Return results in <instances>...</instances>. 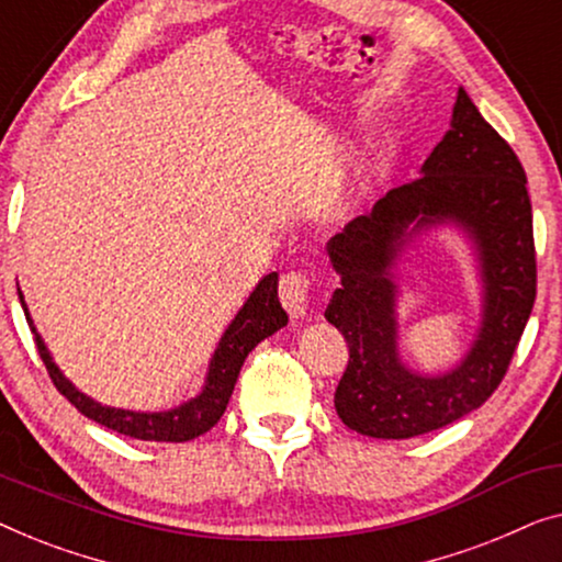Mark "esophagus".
I'll return each mask as SVG.
<instances>
[{"label":"esophagus","instance_id":"34e87169","mask_svg":"<svg viewBox=\"0 0 562 562\" xmlns=\"http://www.w3.org/2000/svg\"><path fill=\"white\" fill-rule=\"evenodd\" d=\"M307 295H311V278L305 272H284L280 278V300L292 318H303Z\"/></svg>","mask_w":562,"mask_h":562}]
</instances>
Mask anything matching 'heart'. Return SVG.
<instances>
[{
    "mask_svg": "<svg viewBox=\"0 0 562 562\" xmlns=\"http://www.w3.org/2000/svg\"><path fill=\"white\" fill-rule=\"evenodd\" d=\"M326 205L330 211H336V209H341V195L338 193H334V195H328V201H326Z\"/></svg>",
    "mask_w": 562,
    "mask_h": 562,
    "instance_id": "b5f03b06",
    "label": "heart"
}]
</instances>
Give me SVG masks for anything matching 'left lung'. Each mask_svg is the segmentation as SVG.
<instances>
[{
  "instance_id": "left-lung-1",
  "label": "left lung",
  "mask_w": 562,
  "mask_h": 562,
  "mask_svg": "<svg viewBox=\"0 0 562 562\" xmlns=\"http://www.w3.org/2000/svg\"><path fill=\"white\" fill-rule=\"evenodd\" d=\"M456 223L472 236L485 282V315L456 370L425 378L396 351L393 262L425 225ZM341 288L326 321L349 344L336 386L344 425L369 438L405 440L446 428L484 405L507 374L537 295L532 203L519 157L458 89L453 120L423 165V178L392 188L371 213L328 241Z\"/></svg>"
}]
</instances>
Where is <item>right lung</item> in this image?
<instances>
[{
	"label": "right lung",
	"mask_w": 562,
	"mask_h": 562,
	"mask_svg": "<svg viewBox=\"0 0 562 562\" xmlns=\"http://www.w3.org/2000/svg\"><path fill=\"white\" fill-rule=\"evenodd\" d=\"M18 295L22 311H25V318L30 323V330L35 334L37 353H41L55 390H58L78 413L89 417V420L137 440L186 442L209 432L213 425L221 420V415H224L228 400H232L236 376H239L241 363L249 357V351L255 349L259 341H265L267 336H272L274 330L288 326V313L282 311L278 297V272H272L267 274L265 280H259L255 292H251L241 311L236 313L232 326L226 328L224 336H221L216 351H213V359L209 363L203 392L199 397L183 402V405L168 409V413H132V409L106 407L97 400L86 397L83 392H78L76 386L60 374V369L55 367V361L50 359V351L45 349L41 334H37L33 326V318H30L25 297H22L20 290Z\"/></svg>",
	"instance_id": "add662e5"
}]
</instances>
